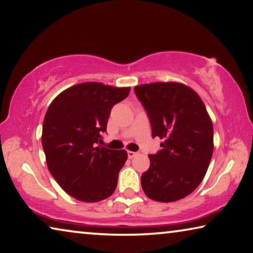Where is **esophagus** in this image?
Returning a JSON list of instances; mask_svg holds the SVG:
<instances>
[{"label":"esophagus","instance_id":"obj_1","mask_svg":"<svg viewBox=\"0 0 253 253\" xmlns=\"http://www.w3.org/2000/svg\"><path fill=\"white\" fill-rule=\"evenodd\" d=\"M135 155H136V152H134V151H127V157H129L130 159L133 158Z\"/></svg>","mask_w":253,"mask_h":253}]
</instances>
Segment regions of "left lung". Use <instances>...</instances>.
<instances>
[{
	"label": "left lung",
	"instance_id": "left-lung-1",
	"mask_svg": "<svg viewBox=\"0 0 253 253\" xmlns=\"http://www.w3.org/2000/svg\"><path fill=\"white\" fill-rule=\"evenodd\" d=\"M146 109L152 136L165 141L150 155V167L141 176L151 200L176 202L202 183L213 155V123L195 90L176 82H157L134 87Z\"/></svg>",
	"mask_w": 253,
	"mask_h": 253
}]
</instances>
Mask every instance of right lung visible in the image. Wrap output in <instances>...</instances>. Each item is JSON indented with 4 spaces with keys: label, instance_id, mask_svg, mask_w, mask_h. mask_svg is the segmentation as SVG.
I'll use <instances>...</instances> for the list:
<instances>
[{
    "label": "right lung",
    "instance_id": "right-lung-1",
    "mask_svg": "<svg viewBox=\"0 0 253 253\" xmlns=\"http://www.w3.org/2000/svg\"><path fill=\"white\" fill-rule=\"evenodd\" d=\"M129 93L130 87L82 83L61 92L45 112L41 142L48 169L78 201H103L117 188L126 151L96 143L106 131L111 109Z\"/></svg>",
    "mask_w": 253,
    "mask_h": 253
}]
</instances>
